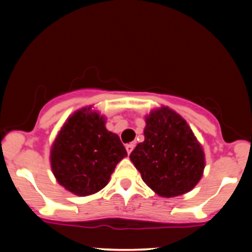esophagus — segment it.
<instances>
[{
  "label": "esophagus",
  "mask_w": 252,
  "mask_h": 252,
  "mask_svg": "<svg viewBox=\"0 0 252 252\" xmlns=\"http://www.w3.org/2000/svg\"><path fill=\"white\" fill-rule=\"evenodd\" d=\"M134 148H135V143H129L126 146V152H128V154H130V153L134 150Z\"/></svg>",
  "instance_id": "esophagus-1"
}]
</instances>
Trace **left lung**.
<instances>
[{
  "label": "left lung",
  "instance_id": "8db88e82",
  "mask_svg": "<svg viewBox=\"0 0 252 252\" xmlns=\"http://www.w3.org/2000/svg\"><path fill=\"white\" fill-rule=\"evenodd\" d=\"M144 141L130 154L142 180L158 196L189 193L204 174L205 153L189 123L161 105L146 116Z\"/></svg>",
  "mask_w": 252,
  "mask_h": 252
}]
</instances>
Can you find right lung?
Returning <instances> with one entry per match:
<instances>
[{"mask_svg":"<svg viewBox=\"0 0 252 252\" xmlns=\"http://www.w3.org/2000/svg\"><path fill=\"white\" fill-rule=\"evenodd\" d=\"M106 117L94 106L77 110L51 147V168L58 184L78 196L99 192L126 156L118 135L105 128Z\"/></svg>","mask_w":252,"mask_h":252,"instance_id":"1","label":"right lung"}]
</instances>
